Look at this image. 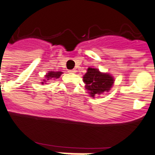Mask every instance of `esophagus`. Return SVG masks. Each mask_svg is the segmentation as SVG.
<instances>
[{
  "label": "esophagus",
  "mask_w": 155,
  "mask_h": 155,
  "mask_svg": "<svg viewBox=\"0 0 155 155\" xmlns=\"http://www.w3.org/2000/svg\"><path fill=\"white\" fill-rule=\"evenodd\" d=\"M75 72H76V70H75V69H74V70H69V73H75Z\"/></svg>",
  "instance_id": "1"
}]
</instances>
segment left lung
I'll return each instance as SVG.
<instances>
[{
    "label": "left lung",
    "mask_w": 155,
    "mask_h": 155,
    "mask_svg": "<svg viewBox=\"0 0 155 155\" xmlns=\"http://www.w3.org/2000/svg\"><path fill=\"white\" fill-rule=\"evenodd\" d=\"M85 88L90 97L101 95L104 92H109L114 84V78L108 73L101 72L98 69L89 67L83 76Z\"/></svg>",
    "instance_id": "left-lung-1"
}]
</instances>
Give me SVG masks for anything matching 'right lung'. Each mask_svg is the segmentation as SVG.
Listing matches in <instances>:
<instances>
[{
	"label": "right lung",
	"mask_w": 155,
	"mask_h": 155,
	"mask_svg": "<svg viewBox=\"0 0 155 155\" xmlns=\"http://www.w3.org/2000/svg\"><path fill=\"white\" fill-rule=\"evenodd\" d=\"M62 74V72L61 71H49L47 73V74L44 77V79L43 81H41V84H48L47 82H50V81L55 80V79L59 78V77Z\"/></svg>",
	"instance_id": "add662e5"
}]
</instances>
